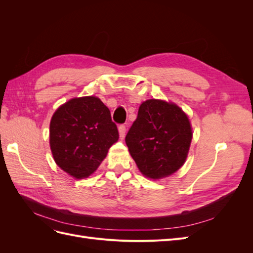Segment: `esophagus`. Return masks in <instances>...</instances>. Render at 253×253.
Here are the masks:
<instances>
[{"label": "esophagus", "instance_id": "esophagus-1", "mask_svg": "<svg viewBox=\"0 0 253 253\" xmlns=\"http://www.w3.org/2000/svg\"><path fill=\"white\" fill-rule=\"evenodd\" d=\"M119 129V135H120V138H124L125 135H126V126L125 125H120L118 126Z\"/></svg>", "mask_w": 253, "mask_h": 253}]
</instances>
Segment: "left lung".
<instances>
[{"label":"left lung","mask_w":253,"mask_h":253,"mask_svg":"<svg viewBox=\"0 0 253 253\" xmlns=\"http://www.w3.org/2000/svg\"><path fill=\"white\" fill-rule=\"evenodd\" d=\"M192 139L187 115L177 105L151 99L141 103L126 136L129 153L140 172L158 179L185 163Z\"/></svg>","instance_id":"left-lung-1"}]
</instances>
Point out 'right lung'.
I'll use <instances>...</instances> for the list:
<instances>
[{
    "instance_id": "right-lung-1",
    "label": "right lung",
    "mask_w": 253,
    "mask_h": 253,
    "mask_svg": "<svg viewBox=\"0 0 253 253\" xmlns=\"http://www.w3.org/2000/svg\"><path fill=\"white\" fill-rule=\"evenodd\" d=\"M49 128L56 164L78 179L94 173L119 138L110 110L93 96L75 98L61 105Z\"/></svg>"
}]
</instances>
